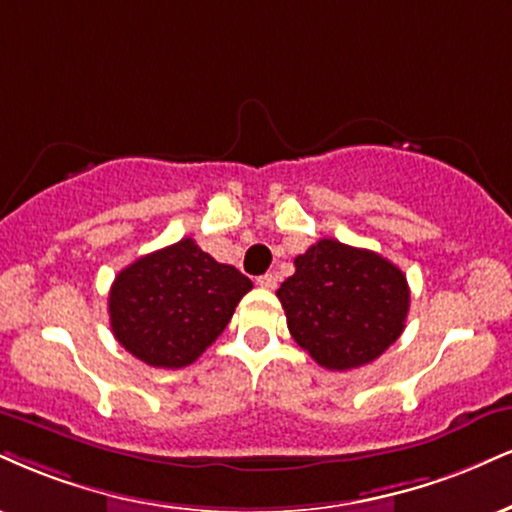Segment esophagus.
Wrapping results in <instances>:
<instances>
[{
    "label": "esophagus",
    "mask_w": 512,
    "mask_h": 512,
    "mask_svg": "<svg viewBox=\"0 0 512 512\" xmlns=\"http://www.w3.org/2000/svg\"><path fill=\"white\" fill-rule=\"evenodd\" d=\"M257 286L267 288V291H274V288H276V276H274V274H262V276H257Z\"/></svg>",
    "instance_id": "1"
}]
</instances>
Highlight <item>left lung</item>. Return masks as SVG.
Here are the masks:
<instances>
[{"mask_svg": "<svg viewBox=\"0 0 512 512\" xmlns=\"http://www.w3.org/2000/svg\"><path fill=\"white\" fill-rule=\"evenodd\" d=\"M276 295L295 343L331 372L377 360L403 334L410 310L408 281L396 264L334 238L295 257V274Z\"/></svg>", "mask_w": 512, "mask_h": 512, "instance_id": "8db88e82", "label": "left lung"}]
</instances>
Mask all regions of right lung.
<instances>
[{
  "label": "right lung",
  "instance_id": "right-lung-1",
  "mask_svg": "<svg viewBox=\"0 0 512 512\" xmlns=\"http://www.w3.org/2000/svg\"><path fill=\"white\" fill-rule=\"evenodd\" d=\"M252 281L197 248L193 238L138 257L109 291L114 338L150 367L195 362L231 322Z\"/></svg>",
  "mask_w": 512,
  "mask_h": 512
}]
</instances>
